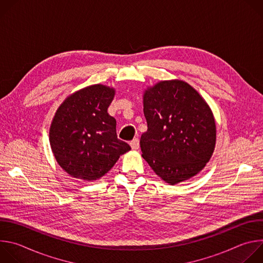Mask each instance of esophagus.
Segmentation results:
<instances>
[{
  "instance_id": "esophagus-1",
  "label": "esophagus",
  "mask_w": 263,
  "mask_h": 263,
  "mask_svg": "<svg viewBox=\"0 0 263 263\" xmlns=\"http://www.w3.org/2000/svg\"><path fill=\"white\" fill-rule=\"evenodd\" d=\"M130 145L133 149H137L139 147V140L138 138H134L131 142H130Z\"/></svg>"
}]
</instances>
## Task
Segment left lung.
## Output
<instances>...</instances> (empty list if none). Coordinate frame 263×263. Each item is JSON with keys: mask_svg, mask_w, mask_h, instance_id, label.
<instances>
[{"mask_svg": "<svg viewBox=\"0 0 263 263\" xmlns=\"http://www.w3.org/2000/svg\"><path fill=\"white\" fill-rule=\"evenodd\" d=\"M147 130L141 156L164 182L175 185L201 172L216 141L212 111L203 97L182 80H165L143 92Z\"/></svg>", "mask_w": 263, "mask_h": 263, "instance_id": "8db88e82", "label": "left lung"}]
</instances>
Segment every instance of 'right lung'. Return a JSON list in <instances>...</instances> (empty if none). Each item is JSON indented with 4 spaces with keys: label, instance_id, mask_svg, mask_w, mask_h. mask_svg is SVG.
Returning <instances> with one entry per match:
<instances>
[{
    "label": "right lung",
    "instance_id": "1",
    "mask_svg": "<svg viewBox=\"0 0 263 263\" xmlns=\"http://www.w3.org/2000/svg\"><path fill=\"white\" fill-rule=\"evenodd\" d=\"M115 95L114 87L90 85L69 95L55 112L50 144L56 161L69 176L98 180L131 149L118 138L117 121L107 112Z\"/></svg>",
    "mask_w": 263,
    "mask_h": 263
}]
</instances>
